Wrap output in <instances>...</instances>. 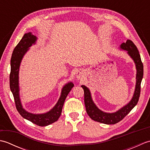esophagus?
<instances>
[{"mask_svg": "<svg viewBox=\"0 0 150 150\" xmlns=\"http://www.w3.org/2000/svg\"><path fill=\"white\" fill-rule=\"evenodd\" d=\"M84 76H85V71L83 69H80L79 70H78L77 73H76V77H77V78L79 79V80H80V79L82 80V79L84 77Z\"/></svg>", "mask_w": 150, "mask_h": 150, "instance_id": "obj_1", "label": "esophagus"}]
</instances>
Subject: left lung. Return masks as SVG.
<instances>
[{
    "instance_id": "obj_1",
    "label": "left lung",
    "mask_w": 150,
    "mask_h": 150,
    "mask_svg": "<svg viewBox=\"0 0 150 150\" xmlns=\"http://www.w3.org/2000/svg\"><path fill=\"white\" fill-rule=\"evenodd\" d=\"M120 49L126 51L128 55L134 61L137 69L136 84L134 93H133L131 100L128 104L115 112H104V111L100 110L99 108H98L94 103L93 99H92L91 92L88 88L84 85L81 86L84 92V104L88 115L92 120L100 123L115 124L120 122L136 106L140 97L141 84L143 78V64L141 61V56H140L137 47L132 40H127L126 42H123L120 44Z\"/></svg>"
}]
</instances>
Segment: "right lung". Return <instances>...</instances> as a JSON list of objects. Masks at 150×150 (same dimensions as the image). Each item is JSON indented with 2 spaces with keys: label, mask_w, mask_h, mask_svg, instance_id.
<instances>
[{
  "label": "right lung",
  "mask_w": 150,
  "mask_h": 150,
  "mask_svg": "<svg viewBox=\"0 0 150 150\" xmlns=\"http://www.w3.org/2000/svg\"><path fill=\"white\" fill-rule=\"evenodd\" d=\"M37 38L31 32L25 33L20 42L15 47L11 59V72L9 75V86L13 95L16 108L21 115L33 124L39 126H46L59 119L61 115L64 103L69 91L73 87L72 82H68L64 86L59 99L54 107L49 111L44 113H32L27 111L22 106L20 98L18 74L22 59L30 47L36 43Z\"/></svg>",
  "instance_id": "right-lung-1"
}]
</instances>
